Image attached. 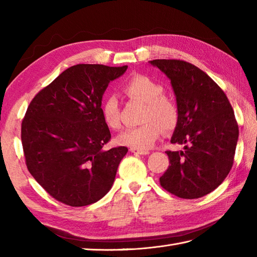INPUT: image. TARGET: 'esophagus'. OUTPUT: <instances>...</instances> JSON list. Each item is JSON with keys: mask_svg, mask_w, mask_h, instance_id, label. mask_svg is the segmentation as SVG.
I'll use <instances>...</instances> for the list:
<instances>
[{"mask_svg": "<svg viewBox=\"0 0 257 257\" xmlns=\"http://www.w3.org/2000/svg\"><path fill=\"white\" fill-rule=\"evenodd\" d=\"M130 151H132L133 154H137V155H149L150 154L149 150H140V149H134V148H130Z\"/></svg>", "mask_w": 257, "mask_h": 257, "instance_id": "esophagus-1", "label": "esophagus"}]
</instances>
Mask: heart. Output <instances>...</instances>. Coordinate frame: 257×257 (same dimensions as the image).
<instances>
[{"label":"heart","instance_id":"b5f03b06","mask_svg":"<svg viewBox=\"0 0 257 257\" xmlns=\"http://www.w3.org/2000/svg\"><path fill=\"white\" fill-rule=\"evenodd\" d=\"M123 94L133 100L146 102L144 123L138 127L125 129L117 137V143L134 149L148 150L160 138L162 128L170 132L177 127L179 109L171 98L165 95V88L146 75H135L122 85ZM101 116L110 129L117 130L120 122V105L114 95H108L101 103Z\"/></svg>","mask_w":257,"mask_h":257}]
</instances>
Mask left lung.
Masks as SVG:
<instances>
[{"mask_svg":"<svg viewBox=\"0 0 257 257\" xmlns=\"http://www.w3.org/2000/svg\"><path fill=\"white\" fill-rule=\"evenodd\" d=\"M150 64L171 80L179 121L171 144L182 151H167L170 166L161 187L181 199H198L215 190L233 166L238 125L220 86L194 65L180 59H154Z\"/></svg>","mask_w":257,"mask_h":257,"instance_id":"left-lung-1","label":"left lung"}]
</instances>
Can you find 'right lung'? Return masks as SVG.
Instances as JSON below:
<instances>
[{"mask_svg": "<svg viewBox=\"0 0 257 257\" xmlns=\"http://www.w3.org/2000/svg\"><path fill=\"white\" fill-rule=\"evenodd\" d=\"M128 66L78 64L33 98L22 121L26 167L54 199L85 206L111 189L125 147L103 149L111 138L101 116L102 95Z\"/></svg>", "mask_w": 257, "mask_h": 257, "instance_id": "add662e5", "label": "right lung"}]
</instances>
